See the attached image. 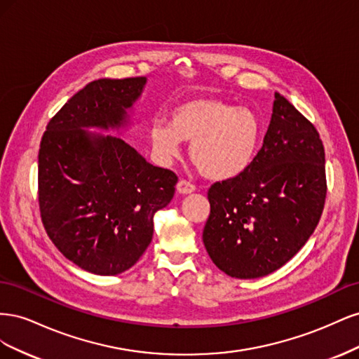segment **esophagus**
<instances>
[{
    "label": "esophagus",
    "mask_w": 359,
    "mask_h": 359,
    "mask_svg": "<svg viewBox=\"0 0 359 359\" xmlns=\"http://www.w3.org/2000/svg\"><path fill=\"white\" fill-rule=\"evenodd\" d=\"M194 190H196V187H194L193 184H190V182L186 181V180H181V181L177 184V191H178L180 194H190V193H193Z\"/></svg>",
    "instance_id": "34e87169"
}]
</instances>
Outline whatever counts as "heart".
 Masks as SVG:
<instances>
[{
  "label": "heart",
  "instance_id": "b5f03b06",
  "mask_svg": "<svg viewBox=\"0 0 359 359\" xmlns=\"http://www.w3.org/2000/svg\"><path fill=\"white\" fill-rule=\"evenodd\" d=\"M260 135L262 124L252 109L215 97H193L173 107L169 124L157 119L149 127L163 163L177 158L182 140H190L191 160L214 181L240 177L256 156Z\"/></svg>",
  "mask_w": 359,
  "mask_h": 359
}]
</instances>
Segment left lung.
<instances>
[{
    "label": "left lung",
    "instance_id": "8db88e82",
    "mask_svg": "<svg viewBox=\"0 0 359 359\" xmlns=\"http://www.w3.org/2000/svg\"><path fill=\"white\" fill-rule=\"evenodd\" d=\"M260 148L240 177L215 182L202 240L215 266L235 278L274 273L316 229L327 180L318 130L276 93Z\"/></svg>",
    "mask_w": 359,
    "mask_h": 359
}]
</instances>
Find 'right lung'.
<instances>
[{
	"label": "right lung",
	"instance_id": "obj_1",
	"mask_svg": "<svg viewBox=\"0 0 359 359\" xmlns=\"http://www.w3.org/2000/svg\"><path fill=\"white\" fill-rule=\"evenodd\" d=\"M147 78L90 82L53 116L39 151L45 229L74 265L97 276L132 268L153 240L154 214L178 178L119 136L132 127ZM112 131L117 136L90 133Z\"/></svg>",
	"mask_w": 359,
	"mask_h": 359
}]
</instances>
